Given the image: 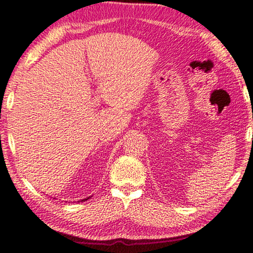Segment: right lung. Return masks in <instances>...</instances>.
Masks as SVG:
<instances>
[{
  "mask_svg": "<svg viewBox=\"0 0 253 253\" xmlns=\"http://www.w3.org/2000/svg\"><path fill=\"white\" fill-rule=\"evenodd\" d=\"M90 197H86V198H84V199H81V202H84V201H88ZM80 202V201H79Z\"/></svg>",
  "mask_w": 253,
  "mask_h": 253,
  "instance_id": "1",
  "label": "right lung"
}]
</instances>
